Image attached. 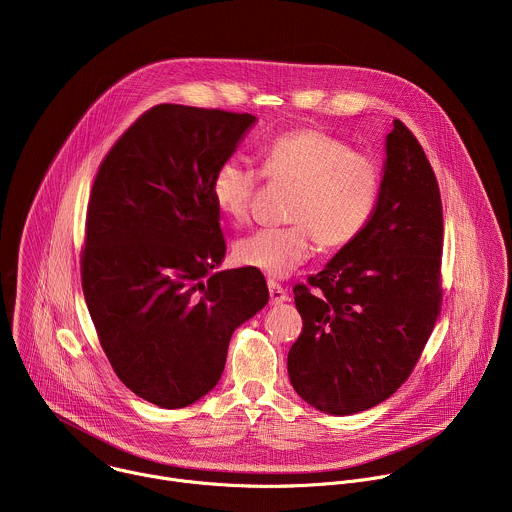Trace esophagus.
Instances as JSON below:
<instances>
[{"label": "esophagus", "instance_id": "esophagus-1", "mask_svg": "<svg viewBox=\"0 0 512 512\" xmlns=\"http://www.w3.org/2000/svg\"><path fill=\"white\" fill-rule=\"evenodd\" d=\"M267 287H269V302H271V306L287 302V291L279 283L267 281Z\"/></svg>", "mask_w": 512, "mask_h": 512}]
</instances>
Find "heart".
I'll return each mask as SVG.
<instances>
[{
	"instance_id": "b5f03b06",
	"label": "heart",
	"mask_w": 512,
	"mask_h": 512,
	"mask_svg": "<svg viewBox=\"0 0 512 512\" xmlns=\"http://www.w3.org/2000/svg\"><path fill=\"white\" fill-rule=\"evenodd\" d=\"M294 186L287 206L289 227L261 229L237 241L233 261L269 277H287L314 253L354 245L371 227L381 200V168L346 141L318 129H298L263 148V174L243 158H227L210 180L218 216L247 223L261 178Z\"/></svg>"
}]
</instances>
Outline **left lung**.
<instances>
[{
    "instance_id": "1",
    "label": "left lung",
    "mask_w": 512,
    "mask_h": 512,
    "mask_svg": "<svg viewBox=\"0 0 512 512\" xmlns=\"http://www.w3.org/2000/svg\"><path fill=\"white\" fill-rule=\"evenodd\" d=\"M385 148L371 227L310 275L308 285L294 287L304 328L287 354L289 381L306 403L330 415L389 399L411 375L442 310L440 188L399 119Z\"/></svg>"
}]
</instances>
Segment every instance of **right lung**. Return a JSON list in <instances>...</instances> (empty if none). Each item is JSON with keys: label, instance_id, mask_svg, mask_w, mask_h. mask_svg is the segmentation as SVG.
<instances>
[{"label": "right lung", "instance_id": "add662e5", "mask_svg": "<svg viewBox=\"0 0 512 512\" xmlns=\"http://www.w3.org/2000/svg\"><path fill=\"white\" fill-rule=\"evenodd\" d=\"M257 119L158 105L99 166L81 255L83 294L115 375L164 409L221 379L237 326L267 302L253 269L216 271L227 253L210 200L216 166Z\"/></svg>", "mask_w": 512, "mask_h": 512}]
</instances>
